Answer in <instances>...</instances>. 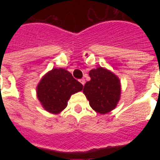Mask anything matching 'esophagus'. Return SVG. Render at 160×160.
<instances>
[{
  "label": "esophagus",
  "instance_id": "34e87169",
  "mask_svg": "<svg viewBox=\"0 0 160 160\" xmlns=\"http://www.w3.org/2000/svg\"><path fill=\"white\" fill-rule=\"evenodd\" d=\"M80 82L84 86V85H85V83H86V80H84V79H81V80H80Z\"/></svg>",
  "mask_w": 160,
  "mask_h": 160
}]
</instances>
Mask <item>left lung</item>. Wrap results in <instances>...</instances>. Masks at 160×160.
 Wrapping results in <instances>:
<instances>
[{"instance_id": "obj_1", "label": "left lung", "mask_w": 160, "mask_h": 160, "mask_svg": "<svg viewBox=\"0 0 160 160\" xmlns=\"http://www.w3.org/2000/svg\"><path fill=\"white\" fill-rule=\"evenodd\" d=\"M90 81L84 87L83 92L90 106L100 114L112 111L118 104L121 94V84L118 76L111 71L98 68L89 72Z\"/></svg>"}]
</instances>
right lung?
<instances>
[{
    "label": "right lung",
    "mask_w": 160,
    "mask_h": 160,
    "mask_svg": "<svg viewBox=\"0 0 160 160\" xmlns=\"http://www.w3.org/2000/svg\"><path fill=\"white\" fill-rule=\"evenodd\" d=\"M82 89V84L68 71L54 68L42 77L37 87V94L46 111L58 114L67 107L70 96Z\"/></svg>",
    "instance_id": "1"
}]
</instances>
